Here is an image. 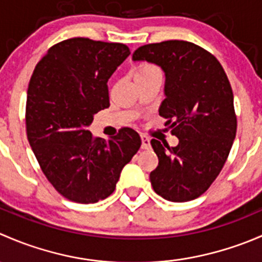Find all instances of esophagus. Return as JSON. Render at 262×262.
Here are the masks:
<instances>
[{"label": "esophagus", "instance_id": "esophagus-1", "mask_svg": "<svg viewBox=\"0 0 262 262\" xmlns=\"http://www.w3.org/2000/svg\"><path fill=\"white\" fill-rule=\"evenodd\" d=\"M142 149H148L150 147V139L146 136H142Z\"/></svg>", "mask_w": 262, "mask_h": 262}]
</instances>
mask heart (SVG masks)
<instances>
[{"mask_svg":"<svg viewBox=\"0 0 262 262\" xmlns=\"http://www.w3.org/2000/svg\"><path fill=\"white\" fill-rule=\"evenodd\" d=\"M157 72H160V71H158V68L155 67V66H152V64H142L141 67H138V70H137L136 77H138V76L150 75V73H157Z\"/></svg>","mask_w":262,"mask_h":262,"instance_id":"b5f03b06","label":"heart"}]
</instances>
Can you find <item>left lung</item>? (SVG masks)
I'll list each match as a JSON object with an SVG mask.
<instances>
[{
	"label": "left lung",
	"mask_w": 262,
	"mask_h": 262,
	"mask_svg": "<svg viewBox=\"0 0 262 262\" xmlns=\"http://www.w3.org/2000/svg\"><path fill=\"white\" fill-rule=\"evenodd\" d=\"M165 72V100L158 109L167 119L176 147L152 139L158 166L149 175L153 190L175 203L204 194L226 163L237 130L233 92L221 63L194 43L167 40L133 53Z\"/></svg>",
	"instance_id": "8db88e82"
}]
</instances>
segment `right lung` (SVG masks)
I'll return each mask as SVG.
<instances>
[{
	"instance_id": "obj_1",
	"label": "right lung",
	"mask_w": 262,
	"mask_h": 262,
	"mask_svg": "<svg viewBox=\"0 0 262 262\" xmlns=\"http://www.w3.org/2000/svg\"><path fill=\"white\" fill-rule=\"evenodd\" d=\"M130 54L125 44L73 38L52 47L36 64L26 97V134L48 181L60 195L92 204L114 192L141 137L123 128L94 138V115L110 106L107 81Z\"/></svg>"
}]
</instances>
